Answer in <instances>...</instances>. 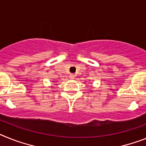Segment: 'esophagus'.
<instances>
[{
  "instance_id": "34e87169",
  "label": "esophagus",
  "mask_w": 146,
  "mask_h": 146,
  "mask_svg": "<svg viewBox=\"0 0 146 146\" xmlns=\"http://www.w3.org/2000/svg\"><path fill=\"white\" fill-rule=\"evenodd\" d=\"M69 77L70 79H75V75H73V74H70V75L69 76Z\"/></svg>"
}]
</instances>
